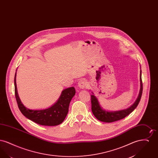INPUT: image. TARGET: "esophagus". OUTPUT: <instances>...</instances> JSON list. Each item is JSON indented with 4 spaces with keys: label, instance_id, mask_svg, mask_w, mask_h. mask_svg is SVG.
Masks as SVG:
<instances>
[{
    "label": "esophagus",
    "instance_id": "esophagus-1",
    "mask_svg": "<svg viewBox=\"0 0 158 158\" xmlns=\"http://www.w3.org/2000/svg\"><path fill=\"white\" fill-rule=\"evenodd\" d=\"M86 85H87L86 81L84 79H81L78 82V87L80 89H83L86 87Z\"/></svg>",
    "mask_w": 158,
    "mask_h": 158
}]
</instances>
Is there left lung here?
Wrapping results in <instances>:
<instances>
[{
	"label": "left lung",
	"mask_w": 158,
	"mask_h": 158,
	"mask_svg": "<svg viewBox=\"0 0 158 158\" xmlns=\"http://www.w3.org/2000/svg\"><path fill=\"white\" fill-rule=\"evenodd\" d=\"M141 69V67H140ZM140 88L139 90V94L138 97L136 99L135 102L133 105H131L126 109L110 111L104 109L99 102L98 99L95 96L94 94L92 92V95H91V104H92V111L94 116L98 119V120L105 122V123H111L114 121L120 120L125 118L128 115L132 113L137 106L139 104L141 97L142 95L143 91V84L142 81V70H140Z\"/></svg>",
	"instance_id": "obj_1"
}]
</instances>
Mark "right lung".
Wrapping results in <instances>:
<instances>
[{"label": "right lung", "instance_id": "obj_1", "mask_svg": "<svg viewBox=\"0 0 158 158\" xmlns=\"http://www.w3.org/2000/svg\"><path fill=\"white\" fill-rule=\"evenodd\" d=\"M16 76V72L14 79L15 98L21 112L25 117L38 124L47 126H57L64 120L69 111L70 102L75 95L74 87L62 90L58 100L50 107L43 110H30L23 105L19 97Z\"/></svg>", "mask_w": 158, "mask_h": 158}]
</instances>
